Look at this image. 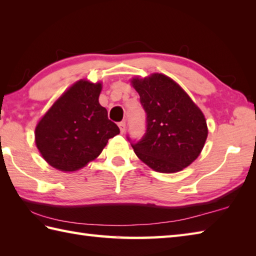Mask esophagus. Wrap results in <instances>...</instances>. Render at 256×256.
I'll use <instances>...</instances> for the list:
<instances>
[{
  "mask_svg": "<svg viewBox=\"0 0 256 256\" xmlns=\"http://www.w3.org/2000/svg\"><path fill=\"white\" fill-rule=\"evenodd\" d=\"M118 128H120V132H121V134H123L125 132V122L122 121L118 123Z\"/></svg>",
  "mask_w": 256,
  "mask_h": 256,
  "instance_id": "1",
  "label": "esophagus"
}]
</instances>
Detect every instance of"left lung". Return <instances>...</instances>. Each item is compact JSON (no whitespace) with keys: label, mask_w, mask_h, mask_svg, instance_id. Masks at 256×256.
<instances>
[{"label":"left lung","mask_w":256,"mask_h":256,"mask_svg":"<svg viewBox=\"0 0 256 256\" xmlns=\"http://www.w3.org/2000/svg\"><path fill=\"white\" fill-rule=\"evenodd\" d=\"M131 84L148 116L145 136L132 145L135 154L155 172L174 174L184 170L198 158L208 138L204 114L166 74L134 77Z\"/></svg>","instance_id":"obj_1"}]
</instances>
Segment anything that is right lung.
Returning a JSON list of instances; mask_svg holds the SVG:
<instances>
[{"label": "right lung", "mask_w": 256, "mask_h": 256, "mask_svg": "<svg viewBox=\"0 0 256 256\" xmlns=\"http://www.w3.org/2000/svg\"><path fill=\"white\" fill-rule=\"evenodd\" d=\"M102 82L80 79L64 92L35 128V144L48 165L77 172L94 160L120 133L99 103Z\"/></svg>", "instance_id": "1"}]
</instances>
